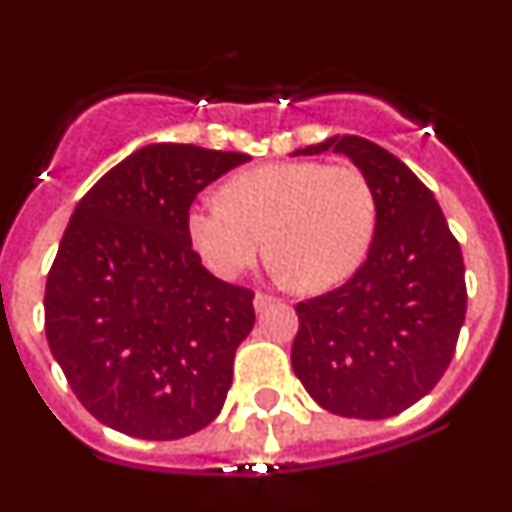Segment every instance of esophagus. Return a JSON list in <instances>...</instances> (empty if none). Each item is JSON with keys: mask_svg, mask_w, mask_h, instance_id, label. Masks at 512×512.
<instances>
[{"mask_svg": "<svg viewBox=\"0 0 512 512\" xmlns=\"http://www.w3.org/2000/svg\"><path fill=\"white\" fill-rule=\"evenodd\" d=\"M275 302H277V299L272 297V294H265V292L255 294V309H257V312H262V309H267L270 304H275Z\"/></svg>", "mask_w": 512, "mask_h": 512, "instance_id": "obj_1", "label": "esophagus"}]
</instances>
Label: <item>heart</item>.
I'll return each instance as SVG.
<instances>
[{"mask_svg": "<svg viewBox=\"0 0 512 512\" xmlns=\"http://www.w3.org/2000/svg\"><path fill=\"white\" fill-rule=\"evenodd\" d=\"M376 193L364 170L322 160L267 163L232 175L223 200L205 198L188 215V235L205 265L232 280L265 250L302 289L352 277L376 232Z\"/></svg>", "mask_w": 512, "mask_h": 512, "instance_id": "heart-1", "label": "heart"}]
</instances>
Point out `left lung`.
I'll list each match as a JSON object with an SVG mask.
<instances>
[{
    "label": "left lung",
    "mask_w": 512,
    "mask_h": 512,
    "mask_svg": "<svg viewBox=\"0 0 512 512\" xmlns=\"http://www.w3.org/2000/svg\"><path fill=\"white\" fill-rule=\"evenodd\" d=\"M344 153L376 193V232L352 280L297 307L292 369L329 414L389 418L441 381L466 319V267L441 205L394 153L332 136L302 156Z\"/></svg>",
    "instance_id": "obj_1"
}]
</instances>
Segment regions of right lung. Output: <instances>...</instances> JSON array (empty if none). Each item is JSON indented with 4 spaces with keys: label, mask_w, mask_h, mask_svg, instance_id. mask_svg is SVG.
<instances>
[{
    "label": "right lung",
    "mask_w": 512,
    "mask_h": 512,
    "mask_svg": "<svg viewBox=\"0 0 512 512\" xmlns=\"http://www.w3.org/2000/svg\"><path fill=\"white\" fill-rule=\"evenodd\" d=\"M245 153L153 143L79 200L44 292V329L76 399L126 436L175 441L220 414L255 292L210 275L190 205Z\"/></svg>",
    "instance_id": "1"
}]
</instances>
